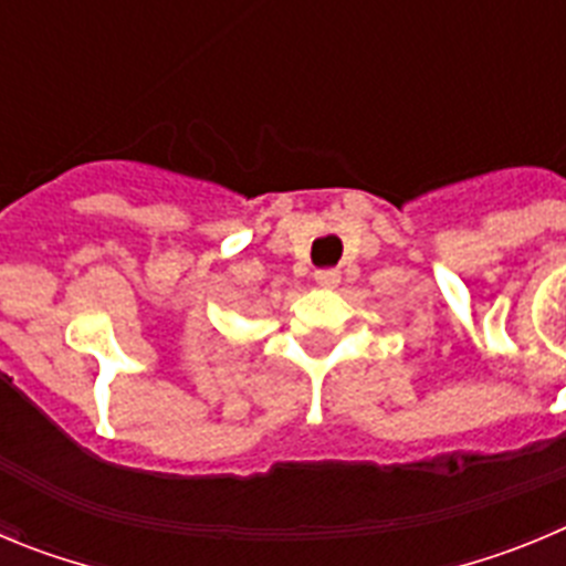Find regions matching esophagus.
<instances>
[{
    "label": "esophagus",
    "instance_id": "1",
    "mask_svg": "<svg viewBox=\"0 0 566 566\" xmlns=\"http://www.w3.org/2000/svg\"><path fill=\"white\" fill-rule=\"evenodd\" d=\"M314 280H317L323 289H334L339 283V269H317V272H314Z\"/></svg>",
    "mask_w": 566,
    "mask_h": 566
}]
</instances>
